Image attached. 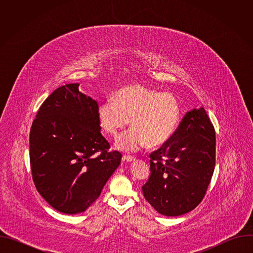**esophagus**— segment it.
Returning <instances> with one entry per match:
<instances>
[{
	"instance_id": "obj_1",
	"label": "esophagus",
	"mask_w": 253,
	"mask_h": 253,
	"mask_svg": "<svg viewBox=\"0 0 253 253\" xmlns=\"http://www.w3.org/2000/svg\"><path fill=\"white\" fill-rule=\"evenodd\" d=\"M135 160V158L131 157V156H123V161L126 162V163H131Z\"/></svg>"
}]
</instances>
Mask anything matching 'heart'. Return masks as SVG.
<instances>
[{"instance_id": "obj_1", "label": "heart", "mask_w": 253, "mask_h": 253, "mask_svg": "<svg viewBox=\"0 0 253 253\" xmlns=\"http://www.w3.org/2000/svg\"><path fill=\"white\" fill-rule=\"evenodd\" d=\"M100 127L113 138H118L131 121L133 128L116 143V148L133 153L146 145L159 147L176 132L181 109L170 93H161L143 85H130L115 92L98 107Z\"/></svg>"}]
</instances>
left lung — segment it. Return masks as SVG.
Segmentation results:
<instances>
[{
    "label": "left lung",
    "mask_w": 253,
    "mask_h": 253,
    "mask_svg": "<svg viewBox=\"0 0 253 253\" xmlns=\"http://www.w3.org/2000/svg\"><path fill=\"white\" fill-rule=\"evenodd\" d=\"M215 131L204 108L188 111L171 139L150 154L142 191L160 214L179 216L203 199L215 166Z\"/></svg>",
    "instance_id": "8db88e82"
}]
</instances>
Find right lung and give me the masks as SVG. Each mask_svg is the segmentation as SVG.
Masks as SVG:
<instances>
[{
	"mask_svg": "<svg viewBox=\"0 0 253 253\" xmlns=\"http://www.w3.org/2000/svg\"><path fill=\"white\" fill-rule=\"evenodd\" d=\"M79 84L55 90L42 104L30 132L33 180L41 196L65 214L85 211L121 163L101 134L98 103ZM100 152L99 156H95Z\"/></svg>",
	"mask_w": 253,
	"mask_h": 253,
	"instance_id": "right-lung-1",
	"label": "right lung"
}]
</instances>
